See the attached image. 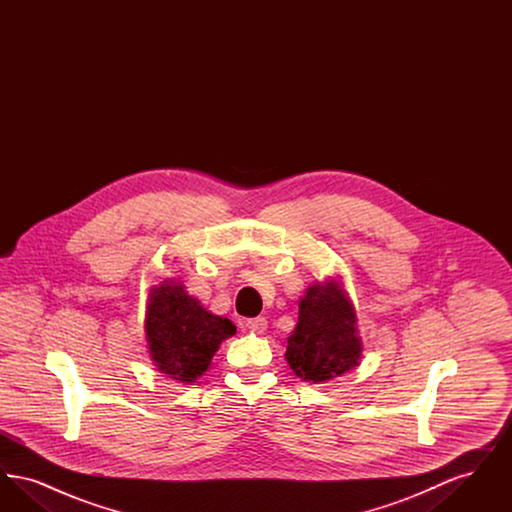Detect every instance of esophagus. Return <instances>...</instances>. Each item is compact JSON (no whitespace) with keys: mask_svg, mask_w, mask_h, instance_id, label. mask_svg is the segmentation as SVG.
Listing matches in <instances>:
<instances>
[{"mask_svg":"<svg viewBox=\"0 0 512 512\" xmlns=\"http://www.w3.org/2000/svg\"><path fill=\"white\" fill-rule=\"evenodd\" d=\"M245 326H247V330H251V332H255V334H265L268 328L267 318H249V320L245 322Z\"/></svg>","mask_w":512,"mask_h":512,"instance_id":"obj_1","label":"esophagus"}]
</instances>
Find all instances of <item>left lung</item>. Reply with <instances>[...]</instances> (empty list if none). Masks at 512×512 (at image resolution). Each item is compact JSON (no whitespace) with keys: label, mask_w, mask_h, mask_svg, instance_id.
<instances>
[{"label":"left lung","mask_w":512,"mask_h":512,"mask_svg":"<svg viewBox=\"0 0 512 512\" xmlns=\"http://www.w3.org/2000/svg\"><path fill=\"white\" fill-rule=\"evenodd\" d=\"M363 341L355 307L338 278H326L307 288L299 301L286 361L303 382L322 384L359 366Z\"/></svg>","instance_id":"1"}]
</instances>
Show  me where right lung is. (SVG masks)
<instances>
[{
    "label": "right lung",
    "instance_id": "obj_1",
    "mask_svg": "<svg viewBox=\"0 0 512 512\" xmlns=\"http://www.w3.org/2000/svg\"><path fill=\"white\" fill-rule=\"evenodd\" d=\"M144 322L151 363L180 384L201 378L220 343L236 334L232 320L207 311L178 280H163L149 290Z\"/></svg>",
    "mask_w": 512,
    "mask_h": 512
}]
</instances>
